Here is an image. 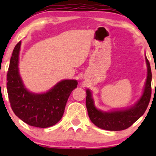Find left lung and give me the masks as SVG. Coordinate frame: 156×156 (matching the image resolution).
Returning <instances> with one entry per match:
<instances>
[{
	"instance_id": "obj_1",
	"label": "left lung",
	"mask_w": 156,
	"mask_h": 156,
	"mask_svg": "<svg viewBox=\"0 0 156 156\" xmlns=\"http://www.w3.org/2000/svg\"><path fill=\"white\" fill-rule=\"evenodd\" d=\"M147 66V78L144 90L139 100L131 106L112 111H103L94 104L90 90H86V106L91 122L98 127L107 130H122L131 126L144 114L151 98L152 72L149 60L145 56Z\"/></svg>"
}]
</instances>
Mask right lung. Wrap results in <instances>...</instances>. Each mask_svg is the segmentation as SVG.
<instances>
[{"mask_svg":"<svg viewBox=\"0 0 156 156\" xmlns=\"http://www.w3.org/2000/svg\"><path fill=\"white\" fill-rule=\"evenodd\" d=\"M21 41L14 48L7 72V94L16 115L29 125L45 127L56 125L63 115L67 100L77 87L76 80L66 79L58 82L45 93L36 94L24 85L20 71Z\"/></svg>","mask_w":156,"mask_h":156,"instance_id":"add662e5","label":"right lung"}]
</instances>
